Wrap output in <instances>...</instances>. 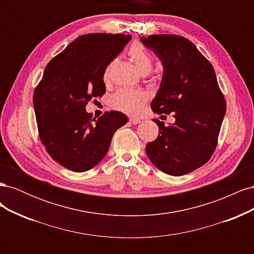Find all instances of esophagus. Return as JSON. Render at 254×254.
<instances>
[{"label": "esophagus", "instance_id": "34e87169", "mask_svg": "<svg viewBox=\"0 0 254 254\" xmlns=\"http://www.w3.org/2000/svg\"><path fill=\"white\" fill-rule=\"evenodd\" d=\"M129 121H130V123H131V124H133V125L139 124V123L141 122L140 119H136V118H130Z\"/></svg>", "mask_w": 254, "mask_h": 254}]
</instances>
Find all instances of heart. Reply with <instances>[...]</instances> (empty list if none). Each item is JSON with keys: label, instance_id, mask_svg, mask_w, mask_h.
Instances as JSON below:
<instances>
[{"label": "heart", "instance_id": "heart-1", "mask_svg": "<svg viewBox=\"0 0 254 254\" xmlns=\"http://www.w3.org/2000/svg\"><path fill=\"white\" fill-rule=\"evenodd\" d=\"M129 56L132 59L136 68L142 74H147L152 67V60L140 43H134L129 50ZM107 72L105 77H107ZM148 99V94L143 90L120 89L110 97L112 108L127 114L136 115L142 111L143 105Z\"/></svg>", "mask_w": 254, "mask_h": 254}]
</instances>
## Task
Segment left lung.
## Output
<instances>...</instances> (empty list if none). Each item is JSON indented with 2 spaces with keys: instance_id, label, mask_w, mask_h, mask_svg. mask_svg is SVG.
Returning <instances> with one entry per match:
<instances>
[{
  "instance_id": "1",
  "label": "left lung",
  "mask_w": 254,
  "mask_h": 254,
  "mask_svg": "<svg viewBox=\"0 0 254 254\" xmlns=\"http://www.w3.org/2000/svg\"><path fill=\"white\" fill-rule=\"evenodd\" d=\"M140 40L163 66L151 109L157 114L174 112L176 119L167 127L153 119L159 135L146 145V153L163 173L186 175L205 164L213 155L226 114L225 97L212 64L187 38L150 35Z\"/></svg>"
}]
</instances>
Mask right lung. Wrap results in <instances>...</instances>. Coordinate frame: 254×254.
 <instances>
[{
  "instance_id": "1",
  "label": "right lung",
  "mask_w": 254,
  "mask_h": 254,
  "mask_svg": "<svg viewBox=\"0 0 254 254\" xmlns=\"http://www.w3.org/2000/svg\"><path fill=\"white\" fill-rule=\"evenodd\" d=\"M130 39L123 34L82 35L45 66L34 93L38 130L49 155L67 170L82 173L97 165L128 121L119 111L95 120L86 106L104 95L106 68Z\"/></svg>"
}]
</instances>
